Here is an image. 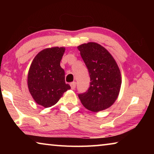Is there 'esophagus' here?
Returning <instances> with one entry per match:
<instances>
[{
    "instance_id": "esophagus-1",
    "label": "esophagus",
    "mask_w": 154,
    "mask_h": 154,
    "mask_svg": "<svg viewBox=\"0 0 154 154\" xmlns=\"http://www.w3.org/2000/svg\"><path fill=\"white\" fill-rule=\"evenodd\" d=\"M71 89L72 90H74L75 88H76V82H72V83H71Z\"/></svg>"
}]
</instances>
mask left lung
I'll use <instances>...</instances> for the list:
<instances>
[{
    "mask_svg": "<svg viewBox=\"0 0 154 154\" xmlns=\"http://www.w3.org/2000/svg\"><path fill=\"white\" fill-rule=\"evenodd\" d=\"M77 49L88 68L91 81L87 92L78 96L88 110H105L113 105L120 91L122 75L118 65L111 54L98 43H83Z\"/></svg>",
    "mask_w": 154,
    "mask_h": 154,
    "instance_id": "8db88e82",
    "label": "left lung"
}]
</instances>
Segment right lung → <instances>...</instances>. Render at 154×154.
I'll return each instance as SVG.
<instances>
[{"label":"right lung","mask_w":154,"mask_h":154,"mask_svg":"<svg viewBox=\"0 0 154 154\" xmlns=\"http://www.w3.org/2000/svg\"><path fill=\"white\" fill-rule=\"evenodd\" d=\"M65 51L64 47L44 49L36 54L28 73V87L38 105L50 107L58 102L71 86L65 83L64 71L60 61Z\"/></svg>","instance_id":"obj_1"}]
</instances>
